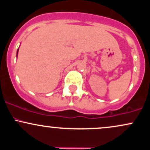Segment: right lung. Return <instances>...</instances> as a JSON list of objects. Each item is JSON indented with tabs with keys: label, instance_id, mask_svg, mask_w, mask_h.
<instances>
[{
	"label": "right lung",
	"instance_id": "obj_1",
	"mask_svg": "<svg viewBox=\"0 0 150 150\" xmlns=\"http://www.w3.org/2000/svg\"><path fill=\"white\" fill-rule=\"evenodd\" d=\"M17 56H18V52H17Z\"/></svg>",
	"mask_w": 150,
	"mask_h": 150
}]
</instances>
